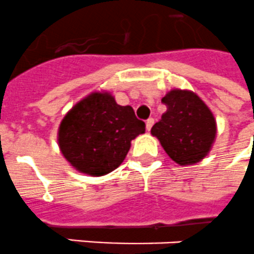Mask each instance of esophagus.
Masks as SVG:
<instances>
[{
    "label": "esophagus",
    "mask_w": 254,
    "mask_h": 254,
    "mask_svg": "<svg viewBox=\"0 0 254 254\" xmlns=\"http://www.w3.org/2000/svg\"><path fill=\"white\" fill-rule=\"evenodd\" d=\"M153 123H155V121H153V119H148V120L146 121V129H147V131L151 130V127H152Z\"/></svg>",
    "instance_id": "esophagus-1"
}]
</instances>
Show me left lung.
Here are the masks:
<instances>
[{
    "mask_svg": "<svg viewBox=\"0 0 254 254\" xmlns=\"http://www.w3.org/2000/svg\"><path fill=\"white\" fill-rule=\"evenodd\" d=\"M167 112L151 129L164 151L181 167L208 156L217 137L216 117L199 95L187 89H172L161 99Z\"/></svg>",
    "mask_w": 254,
    "mask_h": 254,
    "instance_id": "1",
    "label": "left lung"
}]
</instances>
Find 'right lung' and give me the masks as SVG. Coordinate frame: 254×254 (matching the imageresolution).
<instances>
[{"label": "right lung", "mask_w": 254, "mask_h": 254, "mask_svg": "<svg viewBox=\"0 0 254 254\" xmlns=\"http://www.w3.org/2000/svg\"><path fill=\"white\" fill-rule=\"evenodd\" d=\"M146 125L130 106H120L110 91H93L68 111L58 129V146L80 173L101 177L121 165L131 140Z\"/></svg>", "instance_id": "obj_1"}]
</instances>
